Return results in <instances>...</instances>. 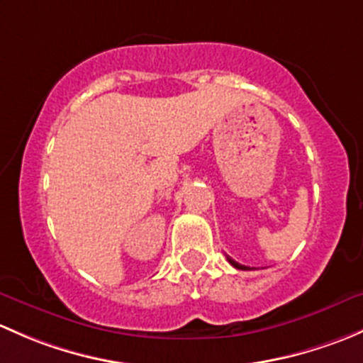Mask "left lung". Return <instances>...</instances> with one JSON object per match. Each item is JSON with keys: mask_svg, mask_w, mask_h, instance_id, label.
I'll return each instance as SVG.
<instances>
[{"mask_svg": "<svg viewBox=\"0 0 363 363\" xmlns=\"http://www.w3.org/2000/svg\"><path fill=\"white\" fill-rule=\"evenodd\" d=\"M227 260H229V264H230V265H234V267H236V269H241V271H250V267H246V265H241V264H238L236 260H233V259H230L229 255H227Z\"/></svg>", "mask_w": 363, "mask_h": 363, "instance_id": "obj_1", "label": "left lung"}]
</instances>
